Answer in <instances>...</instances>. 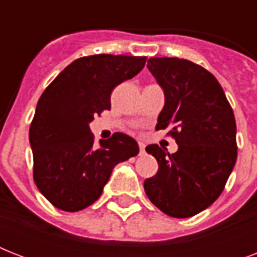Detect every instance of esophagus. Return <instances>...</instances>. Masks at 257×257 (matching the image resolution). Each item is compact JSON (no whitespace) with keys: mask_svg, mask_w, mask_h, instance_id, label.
<instances>
[{"mask_svg":"<svg viewBox=\"0 0 257 257\" xmlns=\"http://www.w3.org/2000/svg\"><path fill=\"white\" fill-rule=\"evenodd\" d=\"M139 148H140V155H143L145 152V144L143 141H139Z\"/></svg>","mask_w":257,"mask_h":257,"instance_id":"1","label":"esophagus"}]
</instances>
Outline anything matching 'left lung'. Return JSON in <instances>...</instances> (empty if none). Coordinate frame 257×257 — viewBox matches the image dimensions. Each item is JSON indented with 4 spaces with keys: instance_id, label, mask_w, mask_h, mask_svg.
<instances>
[{
    "instance_id": "obj_1",
    "label": "left lung",
    "mask_w": 257,
    "mask_h": 257,
    "mask_svg": "<svg viewBox=\"0 0 257 257\" xmlns=\"http://www.w3.org/2000/svg\"><path fill=\"white\" fill-rule=\"evenodd\" d=\"M147 66L165 94L156 131L169 128L179 149L171 155L157 144L145 148L159 163L144 181L145 193L168 216L191 217L215 203L235 167L233 110L203 66L176 57H152Z\"/></svg>"
}]
</instances>
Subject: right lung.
Wrapping results in <instances>:
<instances>
[{"label":"right lung","mask_w":257,"mask_h":257,"mask_svg":"<svg viewBox=\"0 0 257 257\" xmlns=\"http://www.w3.org/2000/svg\"><path fill=\"white\" fill-rule=\"evenodd\" d=\"M145 61L121 54L77 58L40 97L29 129L33 179L58 209L89 207L101 196L113 168L139 153L136 141L120 132L94 145L89 122L110 109L113 89L140 73Z\"/></svg>","instance_id":"obj_1"}]
</instances>
